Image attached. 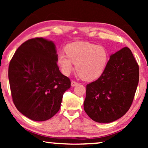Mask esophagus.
Here are the masks:
<instances>
[{"mask_svg": "<svg viewBox=\"0 0 148 148\" xmlns=\"http://www.w3.org/2000/svg\"><path fill=\"white\" fill-rule=\"evenodd\" d=\"M77 84H78V83H77V82H76V81H72V82H71V86H72V87L76 86H77Z\"/></svg>", "mask_w": 148, "mask_h": 148, "instance_id": "34e87169", "label": "esophagus"}]
</instances>
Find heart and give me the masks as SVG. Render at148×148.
I'll use <instances>...</instances> for the list:
<instances>
[{"instance_id": "heart-1", "label": "heart", "mask_w": 148, "mask_h": 148, "mask_svg": "<svg viewBox=\"0 0 148 148\" xmlns=\"http://www.w3.org/2000/svg\"><path fill=\"white\" fill-rule=\"evenodd\" d=\"M66 53H59L57 61L65 75H69L74 69L79 76L87 80L94 79L104 72L109 60L108 52L104 47L86 42L69 44Z\"/></svg>"}]
</instances>
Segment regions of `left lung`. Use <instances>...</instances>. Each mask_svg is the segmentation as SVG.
<instances>
[{
	"mask_svg": "<svg viewBox=\"0 0 148 148\" xmlns=\"http://www.w3.org/2000/svg\"><path fill=\"white\" fill-rule=\"evenodd\" d=\"M138 81V64L125 47L110 56L101 76L87 85L85 112L98 123L118 119L131 107Z\"/></svg>",
	"mask_w": 148,
	"mask_h": 148,
	"instance_id": "obj_1",
	"label": "left lung"
}]
</instances>
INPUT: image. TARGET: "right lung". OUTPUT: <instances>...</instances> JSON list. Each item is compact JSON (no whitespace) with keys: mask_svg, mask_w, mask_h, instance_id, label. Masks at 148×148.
<instances>
[{"mask_svg":"<svg viewBox=\"0 0 148 148\" xmlns=\"http://www.w3.org/2000/svg\"><path fill=\"white\" fill-rule=\"evenodd\" d=\"M56 46L42 38L29 39L15 52L8 67L11 94L16 108L33 121L55 116L71 86L60 72Z\"/></svg>","mask_w":148,"mask_h":148,"instance_id":"add662e5","label":"right lung"}]
</instances>
